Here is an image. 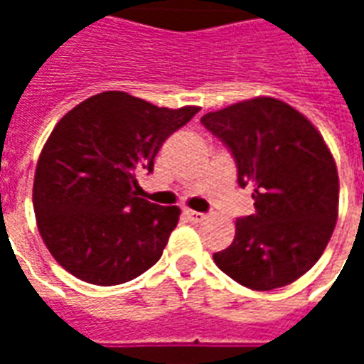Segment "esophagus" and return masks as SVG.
<instances>
[{"label": "esophagus", "instance_id": "1", "mask_svg": "<svg viewBox=\"0 0 364 364\" xmlns=\"http://www.w3.org/2000/svg\"><path fill=\"white\" fill-rule=\"evenodd\" d=\"M185 216H187V220L191 222H203L205 220V214H200V213H195V210H185Z\"/></svg>", "mask_w": 364, "mask_h": 364}]
</instances>
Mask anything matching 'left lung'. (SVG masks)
Here are the masks:
<instances>
[{"instance_id":"left-lung-1","label":"left lung","mask_w":364,"mask_h":364,"mask_svg":"<svg viewBox=\"0 0 364 364\" xmlns=\"http://www.w3.org/2000/svg\"><path fill=\"white\" fill-rule=\"evenodd\" d=\"M203 127L228 146L255 214L237 218L214 263L252 290L287 287L314 267L333 234L339 177L331 151L302 112L255 97L206 112Z\"/></svg>"}]
</instances>
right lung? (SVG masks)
<instances>
[{
	"instance_id": "obj_1",
	"label": "right lung",
	"mask_w": 364,
	"mask_h": 364,
	"mask_svg": "<svg viewBox=\"0 0 364 364\" xmlns=\"http://www.w3.org/2000/svg\"><path fill=\"white\" fill-rule=\"evenodd\" d=\"M198 111L105 91L60 119L36 164L33 206L44 244L68 273L112 287L156 265L181 210L136 197V175L154 169L167 136Z\"/></svg>"
}]
</instances>
